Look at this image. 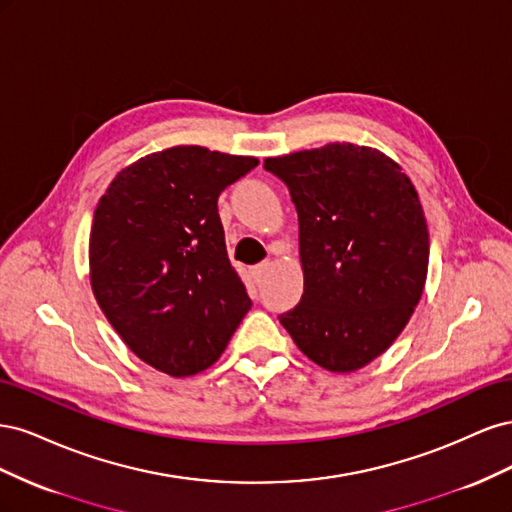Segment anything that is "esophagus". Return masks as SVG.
Here are the masks:
<instances>
[{
    "instance_id": "esophagus-1",
    "label": "esophagus",
    "mask_w": 512,
    "mask_h": 512,
    "mask_svg": "<svg viewBox=\"0 0 512 512\" xmlns=\"http://www.w3.org/2000/svg\"><path fill=\"white\" fill-rule=\"evenodd\" d=\"M271 269V262L269 260H262V262H258L256 267H252V277H254V282H260L262 277L267 275V271Z\"/></svg>"
}]
</instances>
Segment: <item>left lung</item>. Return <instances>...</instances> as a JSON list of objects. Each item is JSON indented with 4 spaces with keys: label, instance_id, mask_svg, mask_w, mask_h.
I'll list each match as a JSON object with an SVG mask.
<instances>
[{
    "label": "left lung",
    "instance_id": "1",
    "mask_svg": "<svg viewBox=\"0 0 512 512\" xmlns=\"http://www.w3.org/2000/svg\"><path fill=\"white\" fill-rule=\"evenodd\" d=\"M299 213L303 297L280 316L316 365L348 374L404 331L421 301L429 232L401 166L352 143L267 158Z\"/></svg>",
    "mask_w": 512,
    "mask_h": 512
}]
</instances>
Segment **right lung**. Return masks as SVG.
Returning <instances> with one entry per match:
<instances>
[{
	"label": "right lung",
	"instance_id": "obj_1",
	"mask_svg": "<svg viewBox=\"0 0 512 512\" xmlns=\"http://www.w3.org/2000/svg\"><path fill=\"white\" fill-rule=\"evenodd\" d=\"M254 166L170 147L123 168L96 207L91 290L138 359L173 378L218 361L252 307L226 254L218 198Z\"/></svg>",
	"mask_w": 512,
	"mask_h": 512
}]
</instances>
